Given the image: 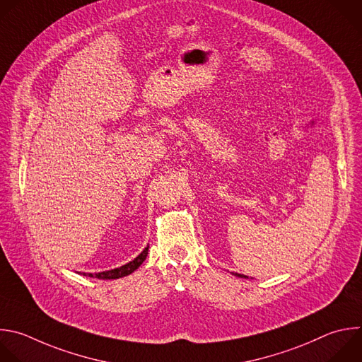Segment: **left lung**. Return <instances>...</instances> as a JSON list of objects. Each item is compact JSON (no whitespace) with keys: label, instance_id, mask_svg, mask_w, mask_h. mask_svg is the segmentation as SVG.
<instances>
[{"label":"left lung","instance_id":"1","mask_svg":"<svg viewBox=\"0 0 362 362\" xmlns=\"http://www.w3.org/2000/svg\"><path fill=\"white\" fill-rule=\"evenodd\" d=\"M234 276H237V277H242V279H247V276H243V274H238V273H233Z\"/></svg>","mask_w":362,"mask_h":362}]
</instances>
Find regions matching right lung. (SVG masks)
Here are the masks:
<instances>
[{
	"label": "right lung",
	"instance_id": "right-lung-1",
	"mask_svg": "<svg viewBox=\"0 0 362 362\" xmlns=\"http://www.w3.org/2000/svg\"><path fill=\"white\" fill-rule=\"evenodd\" d=\"M148 250H149V246L145 247V250L132 262H129L128 264L122 266V267H117V269H113V270H109V272H102V273H83V276H88V277H95V279H99V280H116V279H120V277H125V276H129L131 273H134L145 260H146V256H148Z\"/></svg>",
	"mask_w": 362,
	"mask_h": 362
}]
</instances>
